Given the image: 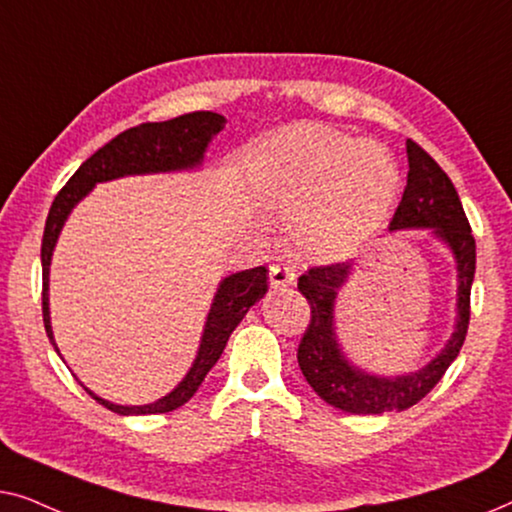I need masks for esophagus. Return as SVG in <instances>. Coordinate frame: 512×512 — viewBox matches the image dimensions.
<instances>
[{"label": "esophagus", "mask_w": 512, "mask_h": 512, "mask_svg": "<svg viewBox=\"0 0 512 512\" xmlns=\"http://www.w3.org/2000/svg\"><path fill=\"white\" fill-rule=\"evenodd\" d=\"M296 282V272L286 263H272L270 265V284L279 289V286H289Z\"/></svg>", "instance_id": "1"}]
</instances>
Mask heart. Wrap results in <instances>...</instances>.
I'll list each match as a JSON object with an SVG mask.
<instances>
[{
	"instance_id": "obj_1",
	"label": "heart",
	"mask_w": 512,
	"mask_h": 512,
	"mask_svg": "<svg viewBox=\"0 0 512 512\" xmlns=\"http://www.w3.org/2000/svg\"><path fill=\"white\" fill-rule=\"evenodd\" d=\"M398 193V167L380 146L326 128L270 139L254 174L256 202L291 219V240L310 258H342L366 244Z\"/></svg>"
}]
</instances>
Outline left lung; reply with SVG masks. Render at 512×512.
<instances>
[{
    "mask_svg": "<svg viewBox=\"0 0 512 512\" xmlns=\"http://www.w3.org/2000/svg\"><path fill=\"white\" fill-rule=\"evenodd\" d=\"M408 186L398 202L389 228H436L457 256L459 270V321L447 347L419 373L373 377L356 370L340 352L333 333L335 293L345 282L352 263L312 265L298 277V289L310 303V324L298 345V366L305 380L328 405L349 415H382L408 410L422 401L457 359L471 319V284L475 275V237L466 219L457 188L436 160L417 142L408 139Z\"/></svg>",
    "mask_w": 512,
    "mask_h": 512,
    "instance_id": "obj_1",
    "label": "left lung"
}]
</instances>
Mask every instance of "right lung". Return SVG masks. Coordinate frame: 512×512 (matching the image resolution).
I'll use <instances>...</instances> for the list:
<instances>
[{"mask_svg":"<svg viewBox=\"0 0 512 512\" xmlns=\"http://www.w3.org/2000/svg\"><path fill=\"white\" fill-rule=\"evenodd\" d=\"M226 118L214 111H191V114L170 118V121L160 123H139L135 128L121 132L111 142H107L102 149H97L79 170H76L60 193L55 195L51 212H48L44 240H41V275H44V286H41V312H44V326L48 338L53 342L51 331V317H48V265H51V254L58 240L62 223H65L67 214L72 207L93 188L97 181H109L123 174H144V172H167V170H184V167H193L202 160L209 139L216 132L223 130ZM268 291V270L265 265L258 268L242 270L237 275H230L221 282L219 291H216L212 310H209L205 333H202V345L195 359L193 368L188 370L184 382L179 384L172 394H167L160 401L151 405H114L104 398L95 396L88 391L97 403L118 415H160V412H172L191 401V396L198 391V387L205 380L209 370L219 356L223 354V347L240 324L244 314L263 293ZM55 347V342H53ZM58 349V347H55Z\"/></svg>","mask_w":512,"mask_h":512,"instance_id":"right-lung-1","label":"right lung"}]
</instances>
